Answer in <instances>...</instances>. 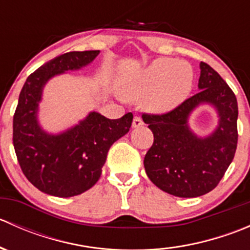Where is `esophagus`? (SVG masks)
Listing matches in <instances>:
<instances>
[{
	"label": "esophagus",
	"instance_id": "esophagus-1",
	"mask_svg": "<svg viewBox=\"0 0 250 250\" xmlns=\"http://www.w3.org/2000/svg\"><path fill=\"white\" fill-rule=\"evenodd\" d=\"M144 125L143 120H141V117H139V116H135L134 120H133V128H139L141 127V125Z\"/></svg>",
	"mask_w": 250,
	"mask_h": 250
}]
</instances>
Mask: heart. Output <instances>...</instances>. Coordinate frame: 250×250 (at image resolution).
<instances>
[{"instance_id": "b5f03b06", "label": "heart", "mask_w": 250, "mask_h": 250, "mask_svg": "<svg viewBox=\"0 0 250 250\" xmlns=\"http://www.w3.org/2000/svg\"><path fill=\"white\" fill-rule=\"evenodd\" d=\"M192 83L193 72L188 62L158 58L128 81L125 94L130 100L145 99L150 109L166 111L188 97Z\"/></svg>"}]
</instances>
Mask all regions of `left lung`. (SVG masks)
<instances>
[{
    "label": "left lung",
    "instance_id": "obj_1",
    "mask_svg": "<svg viewBox=\"0 0 250 250\" xmlns=\"http://www.w3.org/2000/svg\"><path fill=\"white\" fill-rule=\"evenodd\" d=\"M200 92L165 113H143L153 133L144 158L148 179L176 197H198L218 186L232 162L238 141L236 95L220 75L201 62ZM209 102L221 116L219 127L201 140L190 133L187 118L197 104Z\"/></svg>",
    "mask_w": 250,
    "mask_h": 250
}]
</instances>
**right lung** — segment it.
Returning a JSON list of instances; mask_svg holds the SVG:
<instances>
[{
    "instance_id": "add662e5",
    "label": "right lung",
    "mask_w": 250,
    "mask_h": 250,
    "mask_svg": "<svg viewBox=\"0 0 250 250\" xmlns=\"http://www.w3.org/2000/svg\"><path fill=\"white\" fill-rule=\"evenodd\" d=\"M99 50L69 52L42 65L26 78L13 116V145L22 173L42 192L71 197L89 190L102 175L111 145L129 132L132 112L109 120L98 112L59 135L37 125L44 83L54 75L89 64Z\"/></svg>"
}]
</instances>
